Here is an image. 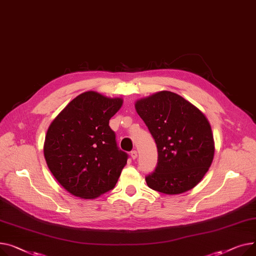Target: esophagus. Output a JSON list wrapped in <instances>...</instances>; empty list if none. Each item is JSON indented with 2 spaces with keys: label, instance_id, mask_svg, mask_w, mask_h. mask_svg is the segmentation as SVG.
Listing matches in <instances>:
<instances>
[{
  "label": "esophagus",
  "instance_id": "obj_1",
  "mask_svg": "<svg viewBox=\"0 0 256 256\" xmlns=\"http://www.w3.org/2000/svg\"><path fill=\"white\" fill-rule=\"evenodd\" d=\"M130 156H131V158H132L133 160L136 159V158H138V152L135 151V150H134V151H131V152H130Z\"/></svg>",
  "mask_w": 256,
  "mask_h": 256
}]
</instances>
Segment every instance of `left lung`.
Masks as SVG:
<instances>
[{"label":"left lung","instance_id":"obj_1","mask_svg":"<svg viewBox=\"0 0 256 256\" xmlns=\"http://www.w3.org/2000/svg\"><path fill=\"white\" fill-rule=\"evenodd\" d=\"M135 108L157 144L158 161L148 186L180 194L196 186L211 166L214 138L204 114L180 95L162 91L138 100Z\"/></svg>","mask_w":256,"mask_h":256}]
</instances>
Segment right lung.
I'll return each instance as SVG.
<instances>
[{
    "instance_id": "add662e5",
    "label": "right lung",
    "mask_w": 256,
    "mask_h": 256,
    "mask_svg": "<svg viewBox=\"0 0 256 256\" xmlns=\"http://www.w3.org/2000/svg\"><path fill=\"white\" fill-rule=\"evenodd\" d=\"M122 103L121 98L84 92L50 124L45 160L56 181L75 196L95 198L116 186L128 154L118 148L108 124Z\"/></svg>"
}]
</instances>
